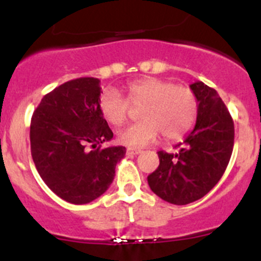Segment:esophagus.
I'll list each match as a JSON object with an SVG mask.
<instances>
[{
    "mask_svg": "<svg viewBox=\"0 0 261 261\" xmlns=\"http://www.w3.org/2000/svg\"><path fill=\"white\" fill-rule=\"evenodd\" d=\"M141 151H143V150L136 149V147H127V150H126L127 155H139L141 154Z\"/></svg>",
    "mask_w": 261,
    "mask_h": 261,
    "instance_id": "obj_1",
    "label": "esophagus"
}]
</instances>
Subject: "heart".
<instances>
[{
  "instance_id": "obj_1",
  "label": "heart",
  "mask_w": 261,
  "mask_h": 261,
  "mask_svg": "<svg viewBox=\"0 0 261 261\" xmlns=\"http://www.w3.org/2000/svg\"><path fill=\"white\" fill-rule=\"evenodd\" d=\"M125 92L130 105L143 107L139 111L141 121L118 133V141L123 145L145 146L160 133L165 140H179L196 122L198 103L187 87L160 78L144 77L130 82ZM98 110L110 125L120 126L127 118L130 107L116 89L106 88L99 94Z\"/></svg>"
}]
</instances>
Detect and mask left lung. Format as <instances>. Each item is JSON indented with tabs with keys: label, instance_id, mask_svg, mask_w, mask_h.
I'll return each mask as SVG.
<instances>
[{
	"label": "left lung",
	"instance_id": "8db88e82",
	"mask_svg": "<svg viewBox=\"0 0 261 261\" xmlns=\"http://www.w3.org/2000/svg\"><path fill=\"white\" fill-rule=\"evenodd\" d=\"M189 87L198 102L196 125L178 144L179 151H158L160 164L147 177L158 197L178 206L202 198L218 183L235 138L233 121L217 92L199 81Z\"/></svg>",
	"mask_w": 261,
	"mask_h": 261
}]
</instances>
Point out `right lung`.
<instances>
[{"mask_svg":"<svg viewBox=\"0 0 261 261\" xmlns=\"http://www.w3.org/2000/svg\"><path fill=\"white\" fill-rule=\"evenodd\" d=\"M98 78L65 82L43 97L30 125L31 155L46 186L64 201L86 204L105 193L125 146L101 149L114 138L98 110Z\"/></svg>","mask_w":261,"mask_h":261,"instance_id":"add662e5","label":"right lung"}]
</instances>
